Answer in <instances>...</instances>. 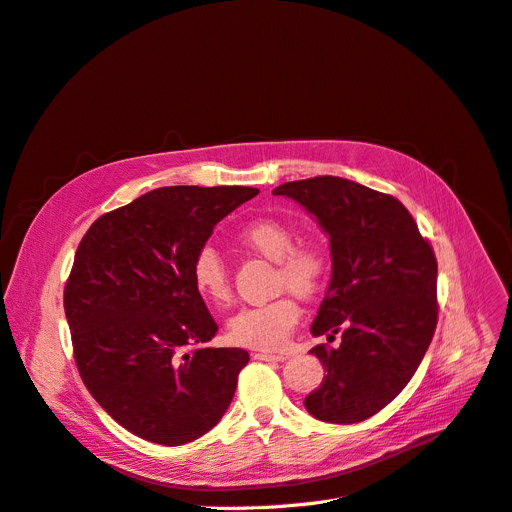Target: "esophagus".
I'll return each instance as SVG.
<instances>
[{"label": "esophagus", "instance_id": "obj_1", "mask_svg": "<svg viewBox=\"0 0 512 512\" xmlns=\"http://www.w3.org/2000/svg\"><path fill=\"white\" fill-rule=\"evenodd\" d=\"M255 360H261V362H284V360H286V355H284V353L257 351V353H255Z\"/></svg>", "mask_w": 512, "mask_h": 512}]
</instances>
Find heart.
Wrapping results in <instances>:
<instances>
[{
    "instance_id": "obj_1",
    "label": "heart",
    "mask_w": 512,
    "mask_h": 512,
    "mask_svg": "<svg viewBox=\"0 0 512 512\" xmlns=\"http://www.w3.org/2000/svg\"><path fill=\"white\" fill-rule=\"evenodd\" d=\"M244 247L261 257L276 261V282L288 286L299 297H314L326 282L328 257L311 242L295 244V232L278 219H255L238 232ZM190 278L196 295L213 307H226L232 301V286L226 263L215 249L205 247L196 253ZM301 320V307L293 293L242 307L228 322V337L232 343L253 349H280L291 339Z\"/></svg>"
}]
</instances>
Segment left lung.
<instances>
[{
  "label": "left lung",
  "instance_id": "obj_1",
  "mask_svg": "<svg viewBox=\"0 0 512 512\" xmlns=\"http://www.w3.org/2000/svg\"><path fill=\"white\" fill-rule=\"evenodd\" d=\"M288 196L318 219L330 240L332 276L311 335L324 366L307 412L351 425L383 410L414 376L437 326V259L397 198L343 177L288 182Z\"/></svg>",
  "mask_w": 512,
  "mask_h": 512
}]
</instances>
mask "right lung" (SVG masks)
<instances>
[{
	"label": "right lung",
	"instance_id": "right-lung-1",
	"mask_svg": "<svg viewBox=\"0 0 512 512\" xmlns=\"http://www.w3.org/2000/svg\"><path fill=\"white\" fill-rule=\"evenodd\" d=\"M244 186H167L98 217L64 286L75 362L121 427L161 446L211 431L249 353L209 347L217 324L190 268L213 228L257 196Z\"/></svg>",
	"mask_w": 512,
	"mask_h": 512
}]
</instances>
